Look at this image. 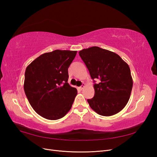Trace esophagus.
<instances>
[{
	"instance_id": "1",
	"label": "esophagus",
	"mask_w": 157,
	"mask_h": 157,
	"mask_svg": "<svg viewBox=\"0 0 157 157\" xmlns=\"http://www.w3.org/2000/svg\"><path fill=\"white\" fill-rule=\"evenodd\" d=\"M84 87H85V84H82V85H81V86L79 87V89L80 90H82V89H84Z\"/></svg>"
}]
</instances>
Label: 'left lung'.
<instances>
[{
  "instance_id": "1",
  "label": "left lung",
  "mask_w": 157,
  "mask_h": 157,
  "mask_svg": "<svg viewBox=\"0 0 157 157\" xmlns=\"http://www.w3.org/2000/svg\"><path fill=\"white\" fill-rule=\"evenodd\" d=\"M78 53L91 78L99 79L94 85V98L87 100L90 107L105 117L120 112L129 100L133 86L129 66L115 52L98 46Z\"/></svg>"
}]
</instances>
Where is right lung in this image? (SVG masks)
Wrapping results in <instances>:
<instances>
[{
	"mask_svg": "<svg viewBox=\"0 0 157 157\" xmlns=\"http://www.w3.org/2000/svg\"><path fill=\"white\" fill-rule=\"evenodd\" d=\"M77 51L56 50L38 57L27 66L24 91L36 113L48 120L63 117L77 94L68 81V68Z\"/></svg>",
	"mask_w": 157,
	"mask_h": 157,
	"instance_id": "add662e5",
	"label": "right lung"
}]
</instances>
